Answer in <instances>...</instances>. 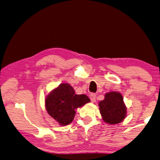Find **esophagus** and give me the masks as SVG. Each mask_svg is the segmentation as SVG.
Instances as JSON below:
<instances>
[{
  "label": "esophagus",
  "mask_w": 160,
  "mask_h": 160,
  "mask_svg": "<svg viewBox=\"0 0 160 160\" xmlns=\"http://www.w3.org/2000/svg\"><path fill=\"white\" fill-rule=\"evenodd\" d=\"M89 98H90V100H91L92 102H95L96 101V98H97V95L95 94H91L89 95Z\"/></svg>",
  "instance_id": "1"
}]
</instances>
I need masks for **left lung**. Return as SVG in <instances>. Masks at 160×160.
I'll return each mask as SVG.
<instances>
[{"instance_id":"8db88e82","label":"left lung","mask_w":160,"mask_h":160,"mask_svg":"<svg viewBox=\"0 0 160 160\" xmlns=\"http://www.w3.org/2000/svg\"><path fill=\"white\" fill-rule=\"evenodd\" d=\"M102 120L106 123L114 125L125 119L127 107L122 95L118 92H110L104 96V99L98 103Z\"/></svg>"}]
</instances>
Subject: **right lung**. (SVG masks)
<instances>
[{
  "instance_id": "1",
  "label": "right lung",
  "mask_w": 160,
  "mask_h": 160,
  "mask_svg": "<svg viewBox=\"0 0 160 160\" xmlns=\"http://www.w3.org/2000/svg\"><path fill=\"white\" fill-rule=\"evenodd\" d=\"M87 95L75 94L68 83H62L46 96L45 108L49 115L62 126L68 125L73 120L75 110L89 103Z\"/></svg>"
}]
</instances>
